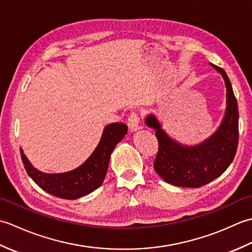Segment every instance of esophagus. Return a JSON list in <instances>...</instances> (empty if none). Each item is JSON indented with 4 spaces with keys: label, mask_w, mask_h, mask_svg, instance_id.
<instances>
[{
    "label": "esophagus",
    "mask_w": 252,
    "mask_h": 252,
    "mask_svg": "<svg viewBox=\"0 0 252 252\" xmlns=\"http://www.w3.org/2000/svg\"><path fill=\"white\" fill-rule=\"evenodd\" d=\"M138 121H140V118L136 112H132V114L127 118V126H129L130 131L135 132L140 130V126H138Z\"/></svg>",
    "instance_id": "1"
}]
</instances>
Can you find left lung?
Masks as SVG:
<instances>
[{
  "label": "left lung",
  "mask_w": 252,
  "mask_h": 252,
  "mask_svg": "<svg viewBox=\"0 0 252 252\" xmlns=\"http://www.w3.org/2000/svg\"><path fill=\"white\" fill-rule=\"evenodd\" d=\"M210 65L221 73L226 88V109L221 125L212 135L196 145H184L173 140L156 115L145 118L159 143L155 171L167 183L180 187H200L224 173L236 155L238 145V106L231 81L222 68Z\"/></svg>",
  "instance_id": "8db88e82"
}]
</instances>
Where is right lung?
<instances>
[{"instance_id":"right-lung-1","label":"right lung","mask_w":252,"mask_h":252,"mask_svg":"<svg viewBox=\"0 0 252 252\" xmlns=\"http://www.w3.org/2000/svg\"><path fill=\"white\" fill-rule=\"evenodd\" d=\"M127 133L125 123L106 126L98 145L80 167L63 173H44L35 169L20 148L24 167L30 178L42 189L63 199H78L92 192L103 183L108 169L110 155Z\"/></svg>"}]
</instances>
